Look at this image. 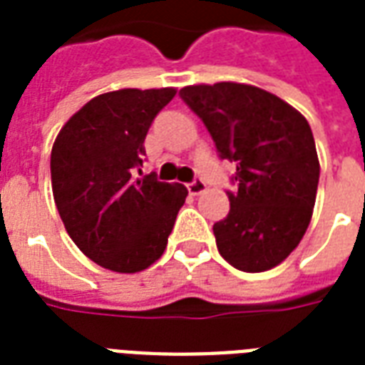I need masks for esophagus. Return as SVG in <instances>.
<instances>
[{"label":"esophagus","instance_id":"obj_1","mask_svg":"<svg viewBox=\"0 0 365 365\" xmlns=\"http://www.w3.org/2000/svg\"><path fill=\"white\" fill-rule=\"evenodd\" d=\"M188 192L192 194V196H198V194L206 192V182L204 180H194L188 185Z\"/></svg>","mask_w":365,"mask_h":365}]
</instances>
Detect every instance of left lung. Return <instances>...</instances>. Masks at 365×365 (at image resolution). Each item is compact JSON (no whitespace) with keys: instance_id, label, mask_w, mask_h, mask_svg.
I'll return each mask as SVG.
<instances>
[{"instance_id":"obj_1","label":"left lung","mask_w":365,"mask_h":365,"mask_svg":"<svg viewBox=\"0 0 365 365\" xmlns=\"http://www.w3.org/2000/svg\"><path fill=\"white\" fill-rule=\"evenodd\" d=\"M180 97L206 124L220 157L237 163L230 214L214 223L217 251L243 272L278 267L305 235L317 198L309 122L255 85H186Z\"/></svg>"}]
</instances>
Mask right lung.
I'll return each mask as SVG.
<instances>
[{
	"label": "right lung",
	"instance_id": "1",
	"mask_svg": "<svg viewBox=\"0 0 365 365\" xmlns=\"http://www.w3.org/2000/svg\"><path fill=\"white\" fill-rule=\"evenodd\" d=\"M175 95V87L103 93L56 135L50 155L56 208L79 251L106 270L135 274L161 259L188 196L179 182L134 177L151 122Z\"/></svg>",
	"mask_w": 365,
	"mask_h": 365
}]
</instances>
